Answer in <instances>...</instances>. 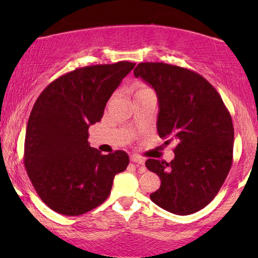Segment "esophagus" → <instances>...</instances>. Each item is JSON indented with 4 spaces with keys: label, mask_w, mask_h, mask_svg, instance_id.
<instances>
[{
    "label": "esophagus",
    "mask_w": 258,
    "mask_h": 258,
    "mask_svg": "<svg viewBox=\"0 0 258 258\" xmlns=\"http://www.w3.org/2000/svg\"><path fill=\"white\" fill-rule=\"evenodd\" d=\"M130 161H132L133 163H137V164L142 165V167L144 165V162H146V161H144V158L139 156V155H133V156L130 157ZM142 170H143V171L146 170V169H144V167L142 168Z\"/></svg>",
    "instance_id": "esophagus-1"
}]
</instances>
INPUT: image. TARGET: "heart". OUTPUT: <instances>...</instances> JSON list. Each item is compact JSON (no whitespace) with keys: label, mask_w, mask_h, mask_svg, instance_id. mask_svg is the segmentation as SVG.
Here are the masks:
<instances>
[{"label":"heart","mask_w":258,"mask_h":258,"mask_svg":"<svg viewBox=\"0 0 258 258\" xmlns=\"http://www.w3.org/2000/svg\"><path fill=\"white\" fill-rule=\"evenodd\" d=\"M151 89L149 87H147L146 84H140V86H137L136 88V93H135V96L136 95H140V94H143V93H147V91H150Z\"/></svg>","instance_id":"obj_1"}]
</instances>
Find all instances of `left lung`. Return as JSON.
Listing matches in <instances>:
<instances>
[{
    "label": "left lung",
    "mask_w": 258,
    "mask_h": 258,
    "mask_svg": "<svg viewBox=\"0 0 258 258\" xmlns=\"http://www.w3.org/2000/svg\"><path fill=\"white\" fill-rule=\"evenodd\" d=\"M156 91L157 133L164 144L175 141L170 163L149 158L148 170L160 176L150 200L176 215L208 206L230 171L234 125L217 90L200 74L162 62L140 63L134 70Z\"/></svg>",
    "instance_id": "1"
}]
</instances>
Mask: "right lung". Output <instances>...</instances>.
Returning <instances> with one entry per match:
<instances>
[{"label":"right lung","mask_w":258,"mask_h":258,"mask_svg":"<svg viewBox=\"0 0 258 258\" xmlns=\"http://www.w3.org/2000/svg\"><path fill=\"white\" fill-rule=\"evenodd\" d=\"M135 63L77 68L37 97L26 130L24 165L41 200L56 213L79 216L110 195L116 174L129 164L125 151L102 155L88 142L105 104Z\"/></svg>","instance_id":"obj_1"}]
</instances>
